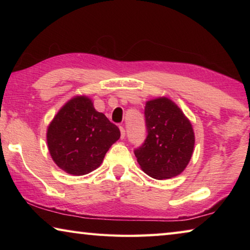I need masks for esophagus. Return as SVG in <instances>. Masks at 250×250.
<instances>
[{
  "label": "esophagus",
  "instance_id": "obj_1",
  "mask_svg": "<svg viewBox=\"0 0 250 250\" xmlns=\"http://www.w3.org/2000/svg\"><path fill=\"white\" fill-rule=\"evenodd\" d=\"M120 132H121V139H125V128L124 126H120Z\"/></svg>",
  "mask_w": 250,
  "mask_h": 250
}]
</instances>
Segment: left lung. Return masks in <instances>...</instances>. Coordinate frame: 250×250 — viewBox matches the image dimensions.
I'll use <instances>...</instances> for the list:
<instances>
[{
	"label": "left lung",
	"instance_id": "1",
	"mask_svg": "<svg viewBox=\"0 0 250 250\" xmlns=\"http://www.w3.org/2000/svg\"><path fill=\"white\" fill-rule=\"evenodd\" d=\"M145 115L146 139L134 150L139 166L156 180L180 175L188 167L195 145L191 121L167 97L146 101Z\"/></svg>",
	"mask_w": 250,
	"mask_h": 250
}]
</instances>
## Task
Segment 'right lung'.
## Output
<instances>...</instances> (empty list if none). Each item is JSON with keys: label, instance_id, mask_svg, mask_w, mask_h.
<instances>
[{"label": "right lung", "instance_id": "right-lung-1", "mask_svg": "<svg viewBox=\"0 0 250 250\" xmlns=\"http://www.w3.org/2000/svg\"><path fill=\"white\" fill-rule=\"evenodd\" d=\"M119 138V128L97 111L92 100L84 95L67 101L50 121L46 133L54 162L75 176L99 167L109 147Z\"/></svg>", "mask_w": 250, "mask_h": 250}]
</instances>
